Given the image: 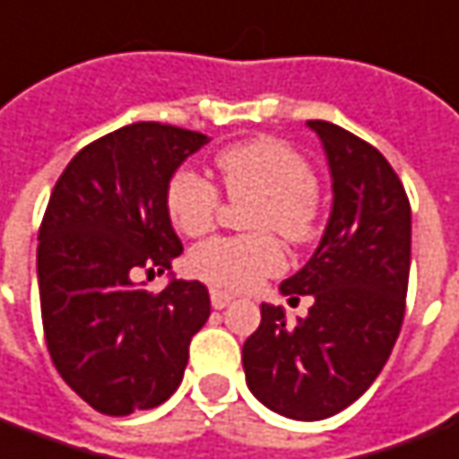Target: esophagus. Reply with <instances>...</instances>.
Segmentation results:
<instances>
[{
	"mask_svg": "<svg viewBox=\"0 0 459 459\" xmlns=\"http://www.w3.org/2000/svg\"><path fill=\"white\" fill-rule=\"evenodd\" d=\"M233 300H236V296H230V293H226V290H219V288H213V290H211V306L216 307V310L229 307Z\"/></svg>",
	"mask_w": 459,
	"mask_h": 459,
	"instance_id": "34e87169",
	"label": "esophagus"
}]
</instances>
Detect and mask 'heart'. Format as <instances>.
<instances>
[{"label":"heart","instance_id":"heart-1","mask_svg":"<svg viewBox=\"0 0 459 459\" xmlns=\"http://www.w3.org/2000/svg\"><path fill=\"white\" fill-rule=\"evenodd\" d=\"M221 184L230 198H251L248 229H273L288 240H303L313 229L316 174L293 149L258 139L216 156ZM219 191L191 169H178L166 186V213L184 236H201L213 226ZM188 268L201 281L229 290H246L283 271V251L271 233L219 236L198 243Z\"/></svg>","mask_w":459,"mask_h":459}]
</instances>
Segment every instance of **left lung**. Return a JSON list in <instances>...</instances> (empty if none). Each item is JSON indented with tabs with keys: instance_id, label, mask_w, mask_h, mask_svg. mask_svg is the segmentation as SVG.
I'll list each match as a JSON object with an SVG mask.
<instances>
[{
	"instance_id": "left-lung-1",
	"label": "left lung",
	"mask_w": 459,
	"mask_h": 459,
	"mask_svg": "<svg viewBox=\"0 0 459 459\" xmlns=\"http://www.w3.org/2000/svg\"><path fill=\"white\" fill-rule=\"evenodd\" d=\"M306 126L323 143L333 206L316 253L278 290L313 306L288 325L283 307L261 303L243 370L265 408L313 422L355 403L393 352L408 293L410 204L370 143L330 121Z\"/></svg>"
}]
</instances>
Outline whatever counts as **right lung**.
Returning <instances> with one entry per match:
<instances>
[{"label":"right lung","mask_w":459,"mask_h":459,"mask_svg":"<svg viewBox=\"0 0 459 459\" xmlns=\"http://www.w3.org/2000/svg\"><path fill=\"white\" fill-rule=\"evenodd\" d=\"M206 134L136 121L74 156L39 229L37 278L51 360L104 415L152 410L184 380L188 342L211 316L206 285L169 273L159 297L143 270L171 271L184 253L166 186Z\"/></svg>","instance_id":"right-lung-1"}]
</instances>
